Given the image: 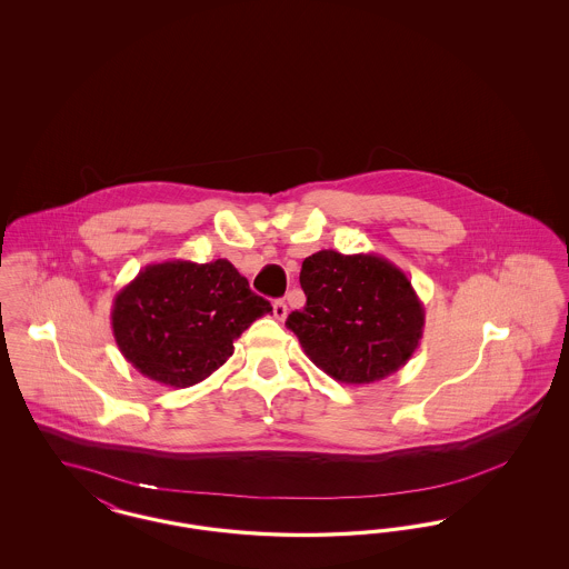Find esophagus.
Returning <instances> with one entry per match:
<instances>
[{
	"mask_svg": "<svg viewBox=\"0 0 569 569\" xmlns=\"http://www.w3.org/2000/svg\"><path fill=\"white\" fill-rule=\"evenodd\" d=\"M272 313H274V318H277L279 322H283V320H286V316H288V305H286L283 300H274V305H272Z\"/></svg>",
	"mask_w": 569,
	"mask_h": 569,
	"instance_id": "obj_1",
	"label": "esophagus"
}]
</instances>
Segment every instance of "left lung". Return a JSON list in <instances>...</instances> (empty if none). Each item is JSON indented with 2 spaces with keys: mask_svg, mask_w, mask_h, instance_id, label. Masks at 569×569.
I'll list each match as a JSON object with an SVG mask.
<instances>
[{
  "mask_svg": "<svg viewBox=\"0 0 569 569\" xmlns=\"http://www.w3.org/2000/svg\"><path fill=\"white\" fill-rule=\"evenodd\" d=\"M307 305L286 326L309 360L341 383L397 373L422 339L425 307L406 272L376 253L322 249L305 258Z\"/></svg>",
  "mask_w": 569,
  "mask_h": 569,
  "instance_id": "obj_1",
  "label": "left lung"
}]
</instances>
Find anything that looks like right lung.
I'll list each match as a JSON object with an SVG mask.
<instances>
[{"label":"right lung","instance_id":"add662e5","mask_svg":"<svg viewBox=\"0 0 569 569\" xmlns=\"http://www.w3.org/2000/svg\"><path fill=\"white\" fill-rule=\"evenodd\" d=\"M271 311L228 260H172L136 274L114 297L110 325L123 358L144 378L188 388L217 371L243 330Z\"/></svg>","mask_w":569,"mask_h":569}]
</instances>
